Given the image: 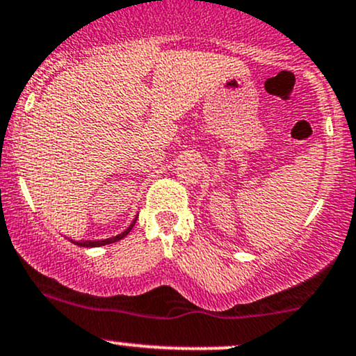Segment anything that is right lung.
<instances>
[{
    "instance_id": "add662e5",
    "label": "right lung",
    "mask_w": 356,
    "mask_h": 356,
    "mask_svg": "<svg viewBox=\"0 0 356 356\" xmlns=\"http://www.w3.org/2000/svg\"><path fill=\"white\" fill-rule=\"evenodd\" d=\"M134 225H135V221L131 222V225H130V228H127V229H124V232L121 233V235H118V236L106 238V240H99V241H74V243H76V245H79V247H103V245L115 243V241H118V240H121V238H124V236H127L128 233L131 232V228H134Z\"/></svg>"
}]
</instances>
